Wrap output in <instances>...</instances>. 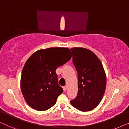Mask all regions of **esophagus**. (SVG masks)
Returning a JSON list of instances; mask_svg holds the SVG:
<instances>
[{
  "label": "esophagus",
  "mask_w": 129,
  "mask_h": 129,
  "mask_svg": "<svg viewBox=\"0 0 129 129\" xmlns=\"http://www.w3.org/2000/svg\"><path fill=\"white\" fill-rule=\"evenodd\" d=\"M67 89V86H64V87H63V89H64V91H66Z\"/></svg>",
  "instance_id": "obj_1"
}]
</instances>
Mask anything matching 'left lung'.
Returning <instances> with one entry per match:
<instances>
[{
    "label": "left lung",
    "instance_id": "1",
    "mask_svg": "<svg viewBox=\"0 0 129 129\" xmlns=\"http://www.w3.org/2000/svg\"><path fill=\"white\" fill-rule=\"evenodd\" d=\"M73 63L78 72V91L70 103L80 111L93 110L100 103L107 85L103 64L94 53L82 47L71 49Z\"/></svg>",
    "mask_w": 129,
    "mask_h": 129
}]
</instances>
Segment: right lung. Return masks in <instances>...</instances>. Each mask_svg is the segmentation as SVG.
I'll list each match as a JSON object with an SVG mask.
<instances>
[{
    "mask_svg": "<svg viewBox=\"0 0 129 129\" xmlns=\"http://www.w3.org/2000/svg\"><path fill=\"white\" fill-rule=\"evenodd\" d=\"M67 47H51L36 51L25 64L20 86L25 100L36 110L46 111L56 103L63 92L55 70L71 58Z\"/></svg>",
    "mask_w": 129,
    "mask_h": 129,
    "instance_id": "1",
    "label": "right lung"
}]
</instances>
